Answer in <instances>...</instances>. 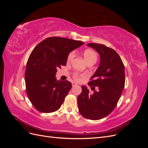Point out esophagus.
I'll use <instances>...</instances> for the list:
<instances>
[{"mask_svg": "<svg viewBox=\"0 0 148 148\" xmlns=\"http://www.w3.org/2000/svg\"><path fill=\"white\" fill-rule=\"evenodd\" d=\"M76 85H77V83H72V86H76Z\"/></svg>", "mask_w": 148, "mask_h": 148, "instance_id": "obj_1", "label": "esophagus"}]
</instances>
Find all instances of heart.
<instances>
[{
  "instance_id": "1",
  "label": "heart",
  "mask_w": 148,
  "mask_h": 148,
  "mask_svg": "<svg viewBox=\"0 0 148 148\" xmlns=\"http://www.w3.org/2000/svg\"><path fill=\"white\" fill-rule=\"evenodd\" d=\"M83 56L85 60H86V63H89V62H92V63L95 64L97 60V53L94 51L91 50V49H86L83 52ZM75 57V52H71L67 57V62H70L73 60ZM84 77V75L83 74H79L78 73H75L73 75V78L77 81H79L82 78Z\"/></svg>"
}]
</instances>
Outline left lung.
I'll list each match as a JSON object with an SVG mask.
<instances>
[{
  "label": "left lung",
  "instance_id": "8db88e82",
  "mask_svg": "<svg viewBox=\"0 0 148 148\" xmlns=\"http://www.w3.org/2000/svg\"><path fill=\"white\" fill-rule=\"evenodd\" d=\"M87 46L95 49L101 57L100 64L88 83L89 86L97 87L98 90L91 95L87 88L82 86L78 106L84 117L96 120L110 114L117 106L125 86V67L113 49L96 43Z\"/></svg>",
  "mask_w": 148,
  "mask_h": 148
}]
</instances>
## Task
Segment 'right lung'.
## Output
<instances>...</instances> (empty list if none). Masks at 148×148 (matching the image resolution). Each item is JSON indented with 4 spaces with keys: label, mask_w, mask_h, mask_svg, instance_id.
I'll return each mask as SVG.
<instances>
[{
    "label": "right lung",
    "mask_w": 148,
    "mask_h": 148,
    "mask_svg": "<svg viewBox=\"0 0 148 148\" xmlns=\"http://www.w3.org/2000/svg\"><path fill=\"white\" fill-rule=\"evenodd\" d=\"M83 42L60 37L43 40L31 52L25 71L26 90L36 109L51 113L59 109L71 88L67 81H58L57 68L66 65L69 53Z\"/></svg>",
    "instance_id": "obj_1"
}]
</instances>
